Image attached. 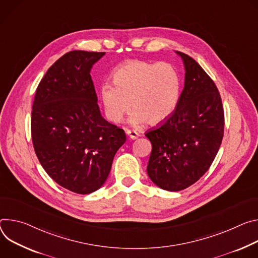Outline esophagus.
Listing matches in <instances>:
<instances>
[{
    "instance_id": "1",
    "label": "esophagus",
    "mask_w": 258,
    "mask_h": 258,
    "mask_svg": "<svg viewBox=\"0 0 258 258\" xmlns=\"http://www.w3.org/2000/svg\"><path fill=\"white\" fill-rule=\"evenodd\" d=\"M126 133H127V135L131 138V139H136V138H138V136H139V134L136 132V131H134V130H127L126 131Z\"/></svg>"
}]
</instances>
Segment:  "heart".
I'll list each match as a JSON object with an SVG mask.
<instances>
[{
  "mask_svg": "<svg viewBox=\"0 0 258 258\" xmlns=\"http://www.w3.org/2000/svg\"><path fill=\"white\" fill-rule=\"evenodd\" d=\"M111 79L113 86L102 85L100 98L112 123H120L132 104L131 124H160L171 116L179 100L180 77L167 62L127 61L114 70Z\"/></svg>",
  "mask_w": 258,
  "mask_h": 258,
  "instance_id": "obj_1",
  "label": "heart"
}]
</instances>
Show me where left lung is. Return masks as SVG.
I'll return each mask as SVG.
<instances>
[{
  "instance_id": "1",
  "label": "left lung",
  "mask_w": 258,
  "mask_h": 258,
  "mask_svg": "<svg viewBox=\"0 0 258 258\" xmlns=\"http://www.w3.org/2000/svg\"><path fill=\"white\" fill-rule=\"evenodd\" d=\"M184 64V87L174 111L146 136L152 142L148 175L159 187L182 190L201 178L220 148L224 112L216 85L188 55L176 51Z\"/></svg>"
}]
</instances>
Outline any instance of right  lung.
Returning <instances> with one entry per match:
<instances>
[{"label": "right lung", "instance_id": "add662e5", "mask_svg": "<svg viewBox=\"0 0 258 258\" xmlns=\"http://www.w3.org/2000/svg\"><path fill=\"white\" fill-rule=\"evenodd\" d=\"M104 54L66 53L41 80L33 103L32 139L42 167L56 183L81 195L102 186L126 141L97 104L90 72Z\"/></svg>", "mask_w": 258, "mask_h": 258}]
</instances>
